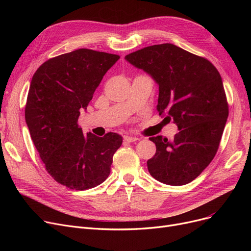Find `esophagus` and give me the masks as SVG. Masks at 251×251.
Segmentation results:
<instances>
[{"label": "esophagus", "mask_w": 251, "mask_h": 251, "mask_svg": "<svg viewBox=\"0 0 251 251\" xmlns=\"http://www.w3.org/2000/svg\"><path fill=\"white\" fill-rule=\"evenodd\" d=\"M138 138L137 137H132V136H124V141L127 142H135L137 141Z\"/></svg>", "instance_id": "1"}]
</instances>
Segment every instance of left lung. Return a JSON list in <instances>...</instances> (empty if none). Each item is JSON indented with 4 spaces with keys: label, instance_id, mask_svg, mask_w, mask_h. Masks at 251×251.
<instances>
[{
    "label": "left lung",
    "instance_id": "8db88e82",
    "mask_svg": "<svg viewBox=\"0 0 251 251\" xmlns=\"http://www.w3.org/2000/svg\"><path fill=\"white\" fill-rule=\"evenodd\" d=\"M125 59L159 84L156 110L179 129L172 140L150 137L156 151L148 161L149 172L168 185H185L219 149L229 115L222 77L208 60L172 44L143 48Z\"/></svg>",
    "mask_w": 251,
    "mask_h": 251
}]
</instances>
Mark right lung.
Masks as SVG:
<instances>
[{
    "instance_id": "right-lung-1",
    "label": "right lung",
    "mask_w": 251,
    "mask_h": 251,
    "mask_svg": "<svg viewBox=\"0 0 251 251\" xmlns=\"http://www.w3.org/2000/svg\"><path fill=\"white\" fill-rule=\"evenodd\" d=\"M120 56L79 49L46 61L34 73L25 121L48 173L75 190L94 188L107 179L122 137L83 134L78 125L103 75Z\"/></svg>"
}]
</instances>
